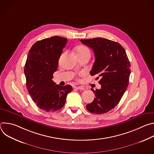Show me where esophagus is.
Listing matches in <instances>:
<instances>
[{
	"label": "esophagus",
	"mask_w": 154,
	"mask_h": 154,
	"mask_svg": "<svg viewBox=\"0 0 154 154\" xmlns=\"http://www.w3.org/2000/svg\"><path fill=\"white\" fill-rule=\"evenodd\" d=\"M75 88L77 90H85V88L83 86H76Z\"/></svg>",
	"instance_id": "1"
}]
</instances>
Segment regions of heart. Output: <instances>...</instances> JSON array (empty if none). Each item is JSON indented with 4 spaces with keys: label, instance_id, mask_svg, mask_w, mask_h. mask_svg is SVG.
I'll list each match as a JSON object with an SVG mask.
<instances>
[{
    "label": "heart",
    "instance_id": "obj_1",
    "mask_svg": "<svg viewBox=\"0 0 154 154\" xmlns=\"http://www.w3.org/2000/svg\"><path fill=\"white\" fill-rule=\"evenodd\" d=\"M76 54H77V56L83 55H85V54H89V55H90V49L88 48L85 46H83V45L79 46L76 48ZM81 74H83L84 73L82 72Z\"/></svg>",
    "mask_w": 154,
    "mask_h": 154
}]
</instances>
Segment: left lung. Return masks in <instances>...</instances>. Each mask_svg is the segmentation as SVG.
Instances as JSON below:
<instances>
[{
  "mask_svg": "<svg viewBox=\"0 0 154 154\" xmlns=\"http://www.w3.org/2000/svg\"><path fill=\"white\" fill-rule=\"evenodd\" d=\"M94 51L95 61L91 75L100 78L101 88L91 90L94 100L86 105L90 112L103 114L110 111L119 102L127 90L130 74V64L125 49L117 42L103 38L81 39Z\"/></svg>",
  "mask_w": 154,
  "mask_h": 154,
  "instance_id": "obj_1",
  "label": "left lung"
}]
</instances>
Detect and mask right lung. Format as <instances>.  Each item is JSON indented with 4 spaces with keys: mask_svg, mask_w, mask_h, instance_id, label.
I'll return each mask as SVG.
<instances>
[{
    "mask_svg": "<svg viewBox=\"0 0 154 154\" xmlns=\"http://www.w3.org/2000/svg\"><path fill=\"white\" fill-rule=\"evenodd\" d=\"M67 41L58 36L38 41L27 55L24 73L28 92L37 106L48 112L61 109L73 90L69 85L62 86L52 80Z\"/></svg>",
    "mask_w": 154,
    "mask_h": 154,
    "instance_id": "right-lung-1",
    "label": "right lung"
}]
</instances>
